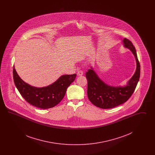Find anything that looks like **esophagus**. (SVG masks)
Masks as SVG:
<instances>
[{
  "label": "esophagus",
  "mask_w": 155,
  "mask_h": 155,
  "mask_svg": "<svg viewBox=\"0 0 155 155\" xmlns=\"http://www.w3.org/2000/svg\"><path fill=\"white\" fill-rule=\"evenodd\" d=\"M82 75H83V71H82L81 70L78 71V72H77V75L78 76H82Z\"/></svg>",
  "instance_id": "esophagus-1"
}]
</instances>
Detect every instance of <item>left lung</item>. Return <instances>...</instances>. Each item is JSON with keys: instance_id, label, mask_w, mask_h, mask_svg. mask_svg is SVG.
Wrapping results in <instances>:
<instances>
[{"instance_id": "left-lung-1", "label": "left lung", "mask_w": 155, "mask_h": 155, "mask_svg": "<svg viewBox=\"0 0 155 155\" xmlns=\"http://www.w3.org/2000/svg\"><path fill=\"white\" fill-rule=\"evenodd\" d=\"M125 48L129 49L135 56L137 68L132 78L125 87H113L107 85L99 78L93 68L85 73L88 80L87 95L91 102L102 109H110L125 103L133 95L140 77V64L135 48L128 39H123Z\"/></svg>"}]
</instances>
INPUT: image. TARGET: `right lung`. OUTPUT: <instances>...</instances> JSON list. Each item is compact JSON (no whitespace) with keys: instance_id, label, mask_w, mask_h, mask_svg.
I'll use <instances>...</instances> for the list:
<instances>
[{"instance_id":"1","label":"right lung","mask_w":155,"mask_h":155,"mask_svg":"<svg viewBox=\"0 0 155 155\" xmlns=\"http://www.w3.org/2000/svg\"><path fill=\"white\" fill-rule=\"evenodd\" d=\"M15 85L22 97L30 104L40 109H49L59 104L66 94L67 88L75 80L76 74L63 75L51 85L37 88L25 83L13 67Z\"/></svg>"}]
</instances>
